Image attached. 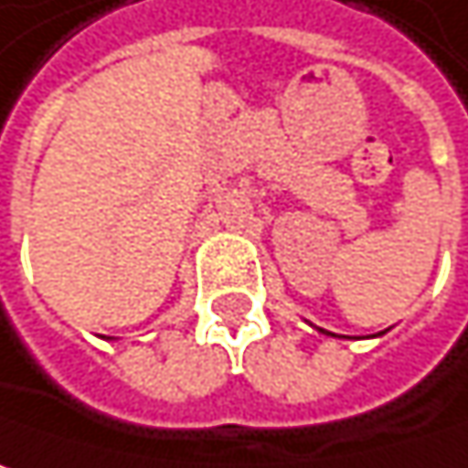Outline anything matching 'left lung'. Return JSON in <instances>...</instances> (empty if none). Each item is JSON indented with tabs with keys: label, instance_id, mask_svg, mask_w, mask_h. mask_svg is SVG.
Returning a JSON list of instances; mask_svg holds the SVG:
<instances>
[{
	"label": "left lung",
	"instance_id": "left-lung-1",
	"mask_svg": "<svg viewBox=\"0 0 468 468\" xmlns=\"http://www.w3.org/2000/svg\"><path fill=\"white\" fill-rule=\"evenodd\" d=\"M321 332H324V329H321ZM324 335H329V332H324Z\"/></svg>",
	"mask_w": 468,
	"mask_h": 468
}]
</instances>
